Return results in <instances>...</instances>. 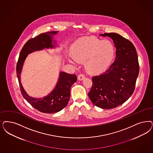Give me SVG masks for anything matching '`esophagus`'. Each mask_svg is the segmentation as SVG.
I'll return each instance as SVG.
<instances>
[{
    "mask_svg": "<svg viewBox=\"0 0 153 153\" xmlns=\"http://www.w3.org/2000/svg\"><path fill=\"white\" fill-rule=\"evenodd\" d=\"M85 77V76L84 74H79V75L78 76V79L79 80H82L84 79Z\"/></svg>",
    "mask_w": 153,
    "mask_h": 153,
    "instance_id": "esophagus-1",
    "label": "esophagus"
}]
</instances>
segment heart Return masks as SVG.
<instances>
[{
  "label": "heart",
  "instance_id": "heart-1",
  "mask_svg": "<svg viewBox=\"0 0 153 153\" xmlns=\"http://www.w3.org/2000/svg\"><path fill=\"white\" fill-rule=\"evenodd\" d=\"M74 58L70 63L76 65L77 61L85 62V67L90 73H98L106 68L114 56V48L108 41H101L95 38L80 39L74 45L72 50Z\"/></svg>",
  "mask_w": 153,
  "mask_h": 153
}]
</instances>
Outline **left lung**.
<instances>
[{"label": "left lung", "instance_id": "obj_1", "mask_svg": "<svg viewBox=\"0 0 153 153\" xmlns=\"http://www.w3.org/2000/svg\"><path fill=\"white\" fill-rule=\"evenodd\" d=\"M100 36L113 39L116 58L105 72L92 77L93 84L88 95L96 106L111 109L123 104L133 93L139 63L136 48L128 39L115 33Z\"/></svg>", "mask_w": 153, "mask_h": 153}]
</instances>
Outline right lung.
I'll use <instances>...</instances> for the list:
<instances>
[{
	"instance_id": "right-lung-1",
	"label": "right lung",
	"mask_w": 153,
	"mask_h": 153,
	"mask_svg": "<svg viewBox=\"0 0 153 153\" xmlns=\"http://www.w3.org/2000/svg\"><path fill=\"white\" fill-rule=\"evenodd\" d=\"M56 33V31L46 32L29 39L22 48L16 65V74L22 95L34 108L47 114L58 112L67 106L70 98L71 87L77 80L76 75L61 72L57 85L53 91L46 97L37 99L29 97L23 89L20 81V74L27 55L44 48H53L52 36Z\"/></svg>"
}]
</instances>
